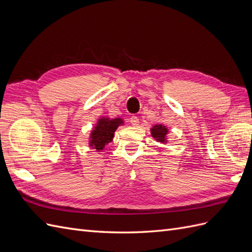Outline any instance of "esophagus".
Wrapping results in <instances>:
<instances>
[{
  "instance_id": "1",
  "label": "esophagus",
  "mask_w": 252,
  "mask_h": 252,
  "mask_svg": "<svg viewBox=\"0 0 252 252\" xmlns=\"http://www.w3.org/2000/svg\"><path fill=\"white\" fill-rule=\"evenodd\" d=\"M130 123H131L132 126H138L139 123H140L139 118L135 117V116H132V117L130 118Z\"/></svg>"
}]
</instances>
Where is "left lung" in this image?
I'll use <instances>...</instances> for the list:
<instances>
[{
    "label": "left lung",
    "mask_w": 252,
    "mask_h": 252,
    "mask_svg": "<svg viewBox=\"0 0 252 252\" xmlns=\"http://www.w3.org/2000/svg\"><path fill=\"white\" fill-rule=\"evenodd\" d=\"M152 138H155L156 141L166 144L167 142V134H168V128L163 124H157L150 129Z\"/></svg>",
    "instance_id": "8db88e82"
}]
</instances>
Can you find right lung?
I'll return each mask as SVG.
<instances>
[{"label":"right lung","mask_w":252,"mask_h":252,"mask_svg":"<svg viewBox=\"0 0 252 252\" xmlns=\"http://www.w3.org/2000/svg\"><path fill=\"white\" fill-rule=\"evenodd\" d=\"M123 124L124 121L121 118H100L90 132L88 143L89 146L96 152H101L106 145L112 141L114 132H116L118 127Z\"/></svg>","instance_id":"add662e5"}]
</instances>
